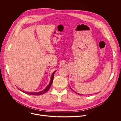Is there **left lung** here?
I'll list each match as a JSON object with an SVG mask.
<instances>
[{
	"instance_id": "1",
	"label": "left lung",
	"mask_w": 121,
	"mask_h": 121,
	"mask_svg": "<svg viewBox=\"0 0 121 121\" xmlns=\"http://www.w3.org/2000/svg\"><path fill=\"white\" fill-rule=\"evenodd\" d=\"M70 88H71V87H70ZM71 89H72L71 88ZM76 93H77V92H76ZM77 94H78V95H81V94H79V93H77ZM95 94H96L97 93H95Z\"/></svg>"
}]
</instances>
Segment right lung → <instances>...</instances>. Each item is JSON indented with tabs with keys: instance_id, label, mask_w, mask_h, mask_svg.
Returning a JSON list of instances; mask_svg holds the SVG:
<instances>
[{
	"instance_id": "1",
	"label": "right lung",
	"mask_w": 121,
	"mask_h": 121,
	"mask_svg": "<svg viewBox=\"0 0 121 121\" xmlns=\"http://www.w3.org/2000/svg\"><path fill=\"white\" fill-rule=\"evenodd\" d=\"M57 70L55 71L52 74V76H51V78H50V81L49 82V84L48 85V86L46 87V88L44 89H43V90L40 91V92H25L24 91H22L21 89H20L18 88L19 90H20V91H21L22 92L24 93H26L27 94H28V95H35V96H37V95H43V94H44L45 93H46L47 91H48V90L49 89V88L51 86V85H52V82H53V78H54V73Z\"/></svg>"
}]
</instances>
